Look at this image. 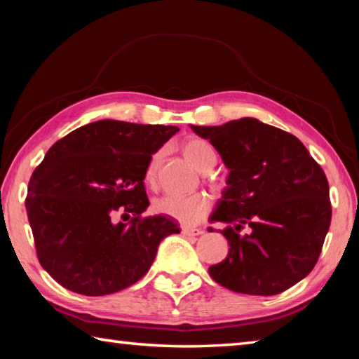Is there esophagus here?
I'll return each mask as SVG.
<instances>
[{
	"label": "esophagus",
	"instance_id": "1",
	"mask_svg": "<svg viewBox=\"0 0 359 359\" xmlns=\"http://www.w3.org/2000/svg\"><path fill=\"white\" fill-rule=\"evenodd\" d=\"M204 231L201 228H196V226H184L182 228V234L184 236H201Z\"/></svg>",
	"mask_w": 359,
	"mask_h": 359
}]
</instances>
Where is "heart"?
Segmentation results:
<instances>
[{
  "label": "heart",
  "mask_w": 359,
  "mask_h": 359,
  "mask_svg": "<svg viewBox=\"0 0 359 359\" xmlns=\"http://www.w3.org/2000/svg\"><path fill=\"white\" fill-rule=\"evenodd\" d=\"M180 151L191 165L201 172H209L217 165V154L212 145L203 137L190 136L180 142ZM161 151H155L150 156L145 168L144 180L149 188H155L158 182V169L161 163ZM156 214L171 217L174 220L185 224L201 222L209 212V199L201 193H194L190 196H163L154 203Z\"/></svg>",
  "instance_id": "1"
}]
</instances>
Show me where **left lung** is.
Returning a JSON list of instances; mask_svg holds the SVG:
<instances>
[{"instance_id": "obj_1", "label": "left lung", "mask_w": 359, "mask_h": 359, "mask_svg": "<svg viewBox=\"0 0 359 359\" xmlns=\"http://www.w3.org/2000/svg\"><path fill=\"white\" fill-rule=\"evenodd\" d=\"M222 155L228 187L210 217L224 222L229 253L209 267L236 293L272 296L302 280L321 253L331 223L323 169L296 136L257 118L191 126ZM252 229L248 235L238 231Z\"/></svg>"}]
</instances>
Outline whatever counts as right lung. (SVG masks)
<instances>
[{"mask_svg":"<svg viewBox=\"0 0 359 359\" xmlns=\"http://www.w3.org/2000/svg\"><path fill=\"white\" fill-rule=\"evenodd\" d=\"M177 126L100 120L71 131L28 184L27 214L41 266L85 296L117 293L147 274L160 242L179 228L149 208L144 174ZM132 215L128 224L116 217Z\"/></svg>","mask_w":359,"mask_h":359,"instance_id":"1","label":"right lung"}]
</instances>
